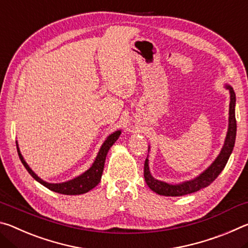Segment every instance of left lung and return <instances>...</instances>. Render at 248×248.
Instances as JSON below:
<instances>
[{
    "instance_id": "left-lung-1",
    "label": "left lung",
    "mask_w": 248,
    "mask_h": 248,
    "mask_svg": "<svg viewBox=\"0 0 248 248\" xmlns=\"http://www.w3.org/2000/svg\"><path fill=\"white\" fill-rule=\"evenodd\" d=\"M225 87L230 91L229 129L228 133H226L223 148H222L220 154L217 155V157L215 159V162H213L207 170L202 171L198 177L191 180H187V182H184L182 184L171 185L155 179L153 176L151 175L148 156L144 163V179L146 185L150 187V189H152L158 195L170 197H178L192 194V192L198 191L204 187H208L209 185L220 175L221 171L223 170L226 163L229 161L230 155L233 151L235 138H236V119H235V102H236V97H235V93L232 87L230 85H225Z\"/></svg>"
}]
</instances>
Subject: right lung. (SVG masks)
Here are the masks:
<instances>
[{
  "mask_svg": "<svg viewBox=\"0 0 248 248\" xmlns=\"http://www.w3.org/2000/svg\"><path fill=\"white\" fill-rule=\"evenodd\" d=\"M120 134H121V131L118 130V131H115L114 133H111L110 136L105 140L102 148H100L99 152L97 154V156L95 158L93 165H92L89 170L84 171V173L79 176H78V177L69 180V182H64L60 184H50V183L45 182V180H43L40 177H38V176L31 170V167L28 166L27 163L25 162L23 155L20 154L17 143H16V146H17V152H18V156L20 158V161H22L25 169H26L28 173L32 176L33 179H36L37 182L40 183L41 185H44V186L47 187L48 189L52 190L54 192H58V194L82 195V194H85L87 191H90L91 189H93L94 187H96L99 184L100 178H102V175H103L104 165H105V161H106L108 151L111 148V145L118 140Z\"/></svg>",
  "mask_w": 248,
  "mask_h": 248,
  "instance_id": "obj_1",
  "label": "right lung"
}]
</instances>
